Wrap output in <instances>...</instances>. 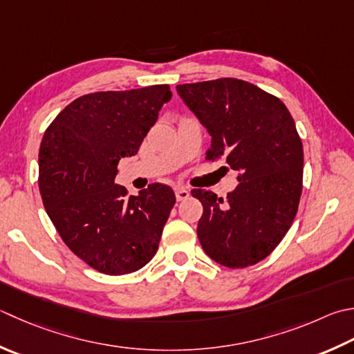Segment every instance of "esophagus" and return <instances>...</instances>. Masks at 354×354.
<instances>
[{
    "label": "esophagus",
    "instance_id": "esophagus-1",
    "mask_svg": "<svg viewBox=\"0 0 354 354\" xmlns=\"http://www.w3.org/2000/svg\"><path fill=\"white\" fill-rule=\"evenodd\" d=\"M175 195H176V199H178V201H185L187 198L190 196V192L183 189V187H178V189L175 190Z\"/></svg>",
    "mask_w": 354,
    "mask_h": 354
}]
</instances>
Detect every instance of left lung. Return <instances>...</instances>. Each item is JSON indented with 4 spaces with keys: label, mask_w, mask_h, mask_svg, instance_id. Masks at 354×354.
I'll return each instance as SVG.
<instances>
[{
    "label": "left lung",
    "mask_w": 354,
    "mask_h": 354,
    "mask_svg": "<svg viewBox=\"0 0 354 354\" xmlns=\"http://www.w3.org/2000/svg\"><path fill=\"white\" fill-rule=\"evenodd\" d=\"M176 90L212 136L205 159H221L239 173L225 201L192 190L204 207L196 228L201 245L228 268L258 264L286 236L299 205L304 150L293 118L274 95L236 78Z\"/></svg>",
    "instance_id": "left-lung-1"
}]
</instances>
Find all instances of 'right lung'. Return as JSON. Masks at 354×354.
<instances>
[{"instance_id": "1", "label": "right lung", "mask_w": 354, "mask_h": 354, "mask_svg": "<svg viewBox=\"0 0 354 354\" xmlns=\"http://www.w3.org/2000/svg\"><path fill=\"white\" fill-rule=\"evenodd\" d=\"M170 98L167 84L88 93L44 131L38 184L46 212L64 244L100 273H133L158 250L175 193L155 183L129 198L115 176Z\"/></svg>"}]
</instances>
